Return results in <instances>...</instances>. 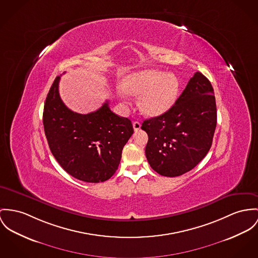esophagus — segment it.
Returning a JSON list of instances; mask_svg holds the SVG:
<instances>
[{
  "label": "esophagus",
  "instance_id": "1",
  "mask_svg": "<svg viewBox=\"0 0 258 258\" xmlns=\"http://www.w3.org/2000/svg\"><path fill=\"white\" fill-rule=\"evenodd\" d=\"M133 125H134V130H135V132H138V131L140 130V127H141V123H140L139 121H134Z\"/></svg>",
  "mask_w": 258,
  "mask_h": 258
}]
</instances>
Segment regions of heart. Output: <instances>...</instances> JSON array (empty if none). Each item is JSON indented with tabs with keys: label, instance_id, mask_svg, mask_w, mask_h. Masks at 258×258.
I'll use <instances>...</instances> for the list:
<instances>
[{
	"label": "heart",
	"instance_id": "b5f03b06",
	"mask_svg": "<svg viewBox=\"0 0 258 258\" xmlns=\"http://www.w3.org/2000/svg\"><path fill=\"white\" fill-rule=\"evenodd\" d=\"M118 94L125 98V92L139 96L141 112L149 117H159L170 111L178 99L179 82L174 74L157 70H145L124 77Z\"/></svg>",
	"mask_w": 258,
	"mask_h": 258
}]
</instances>
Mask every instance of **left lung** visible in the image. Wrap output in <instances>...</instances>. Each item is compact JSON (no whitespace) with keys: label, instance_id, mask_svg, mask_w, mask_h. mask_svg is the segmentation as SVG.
Masks as SVG:
<instances>
[{"label":"left lung","instance_id":"obj_1","mask_svg":"<svg viewBox=\"0 0 258 258\" xmlns=\"http://www.w3.org/2000/svg\"><path fill=\"white\" fill-rule=\"evenodd\" d=\"M216 123L213 87L197 72L170 111L143 120L149 165L165 177H178L192 170L208 153Z\"/></svg>","mask_w":258,"mask_h":258}]
</instances>
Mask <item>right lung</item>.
I'll return each instance as SVG.
<instances>
[{"mask_svg":"<svg viewBox=\"0 0 258 258\" xmlns=\"http://www.w3.org/2000/svg\"><path fill=\"white\" fill-rule=\"evenodd\" d=\"M59 81L57 77L43 112L50 150L74 178L86 182L105 181L119 167L122 148L134 134L133 123L113 113L108 101L86 115L72 111L59 97Z\"/></svg>","mask_w":258,"mask_h":258,"instance_id":"1","label":"right lung"}]
</instances>
